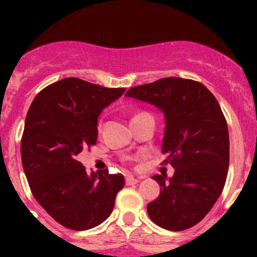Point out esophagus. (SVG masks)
Listing matches in <instances>:
<instances>
[{
	"label": "esophagus",
	"instance_id": "34e87169",
	"mask_svg": "<svg viewBox=\"0 0 257 257\" xmlns=\"http://www.w3.org/2000/svg\"><path fill=\"white\" fill-rule=\"evenodd\" d=\"M139 183V180L135 178H133V176H127L126 178V184L127 185H134V184H138Z\"/></svg>",
	"mask_w": 257,
	"mask_h": 257
}]
</instances>
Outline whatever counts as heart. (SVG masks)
<instances>
[{
	"label": "heart",
	"mask_w": 257,
	"mask_h": 257,
	"mask_svg": "<svg viewBox=\"0 0 257 257\" xmlns=\"http://www.w3.org/2000/svg\"><path fill=\"white\" fill-rule=\"evenodd\" d=\"M140 114H143V113H140ZM136 115H139V114H136Z\"/></svg>",
	"instance_id": "obj_1"
}]
</instances>
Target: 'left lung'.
<instances>
[{"label": "left lung", "mask_w": 257, "mask_h": 257, "mask_svg": "<svg viewBox=\"0 0 257 257\" xmlns=\"http://www.w3.org/2000/svg\"><path fill=\"white\" fill-rule=\"evenodd\" d=\"M124 96L149 103L165 115L162 153L174 176L154 175L158 198L148 203L153 222L180 231L210 212L225 185L229 133L221 108L208 88L192 79L167 77L130 88Z\"/></svg>", "instance_id": "left-lung-1"}]
</instances>
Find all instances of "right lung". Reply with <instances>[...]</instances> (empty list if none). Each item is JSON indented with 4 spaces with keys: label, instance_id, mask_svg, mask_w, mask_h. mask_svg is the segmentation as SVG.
I'll list each match as a JSON object with an SVG mask.
<instances>
[{
    "label": "right lung",
    "instance_id": "right-lung-1",
    "mask_svg": "<svg viewBox=\"0 0 257 257\" xmlns=\"http://www.w3.org/2000/svg\"><path fill=\"white\" fill-rule=\"evenodd\" d=\"M124 88H108L83 79H60L44 88L27 113L20 152L36 201L65 228L87 230L112 213L121 174H87L77 160L97 139V118Z\"/></svg>",
    "mask_w": 257,
    "mask_h": 257
}]
</instances>
